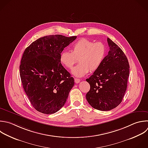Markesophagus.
<instances>
[{
    "mask_svg": "<svg viewBox=\"0 0 148 148\" xmlns=\"http://www.w3.org/2000/svg\"><path fill=\"white\" fill-rule=\"evenodd\" d=\"M80 79H77V78H75V82L76 83H79V82H80Z\"/></svg>",
    "mask_w": 148,
    "mask_h": 148,
    "instance_id": "34e87169",
    "label": "esophagus"
}]
</instances>
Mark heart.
<instances>
[{"label": "heart", "mask_w": 148, "mask_h": 148, "mask_svg": "<svg viewBox=\"0 0 148 148\" xmlns=\"http://www.w3.org/2000/svg\"><path fill=\"white\" fill-rule=\"evenodd\" d=\"M106 54V47L101 42L94 43L87 39H81L72 47V52L64 50L60 54L61 64L68 69H72L77 62L79 63L73 68L72 73L76 77H83L90 72L98 70Z\"/></svg>", "instance_id": "obj_1"}]
</instances>
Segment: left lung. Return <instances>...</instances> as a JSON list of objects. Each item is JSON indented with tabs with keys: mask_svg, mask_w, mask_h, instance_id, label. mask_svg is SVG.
<instances>
[{
	"mask_svg": "<svg viewBox=\"0 0 148 148\" xmlns=\"http://www.w3.org/2000/svg\"><path fill=\"white\" fill-rule=\"evenodd\" d=\"M109 47L98 70L86 81L90 89L86 94L88 103L94 109L107 111L117 107L122 101L125 92L130 66L122 50L108 38Z\"/></svg>",
	"mask_w": 148,
	"mask_h": 148,
	"instance_id": "8db88e82",
	"label": "left lung"
}]
</instances>
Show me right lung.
Listing matches in <instances>:
<instances>
[{"instance_id":"1","label":"right lung","mask_w":148,"mask_h":148,"mask_svg":"<svg viewBox=\"0 0 148 148\" xmlns=\"http://www.w3.org/2000/svg\"><path fill=\"white\" fill-rule=\"evenodd\" d=\"M76 38L46 36L25 50L20 66L21 80L32 105L38 112L53 114L65 103L75 82L61 64L60 57Z\"/></svg>"}]
</instances>
